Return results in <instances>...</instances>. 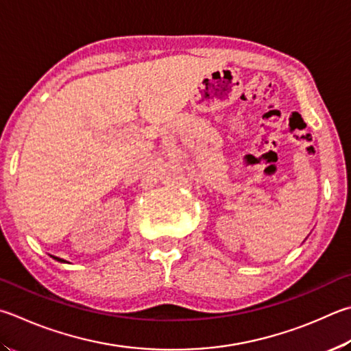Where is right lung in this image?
<instances>
[{
	"label": "right lung",
	"instance_id": "obj_1",
	"mask_svg": "<svg viewBox=\"0 0 351 351\" xmlns=\"http://www.w3.org/2000/svg\"><path fill=\"white\" fill-rule=\"evenodd\" d=\"M53 258H55V256H53ZM55 259H56V261H60V263H66V261H64V259H61V258H55Z\"/></svg>",
	"mask_w": 351,
	"mask_h": 351
}]
</instances>
